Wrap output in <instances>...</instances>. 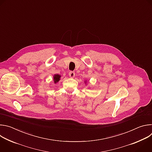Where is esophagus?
<instances>
[{"instance_id":"34e87169","label":"esophagus","mask_w":152,"mask_h":152,"mask_svg":"<svg viewBox=\"0 0 152 152\" xmlns=\"http://www.w3.org/2000/svg\"><path fill=\"white\" fill-rule=\"evenodd\" d=\"M69 75L71 78H73L75 76V73L74 72H70Z\"/></svg>"}]
</instances>
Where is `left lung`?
Returning a JSON list of instances; mask_svg holds the SVG:
<instances>
[{
	"instance_id": "left-lung-1",
	"label": "left lung",
	"mask_w": 152,
	"mask_h": 152,
	"mask_svg": "<svg viewBox=\"0 0 152 152\" xmlns=\"http://www.w3.org/2000/svg\"><path fill=\"white\" fill-rule=\"evenodd\" d=\"M86 82H87V81H86V80H85V82H85V84H86Z\"/></svg>"
}]
</instances>
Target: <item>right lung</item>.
Instances as JSON below:
<instances>
[{"instance_id":"1","label":"right lung","mask_w":152,"mask_h":152,"mask_svg":"<svg viewBox=\"0 0 152 152\" xmlns=\"http://www.w3.org/2000/svg\"><path fill=\"white\" fill-rule=\"evenodd\" d=\"M61 76L60 75H58V74H55L53 75V82L55 83H58L60 79H61Z\"/></svg>"}]
</instances>
